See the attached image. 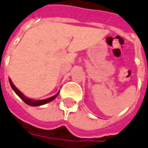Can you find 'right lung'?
I'll use <instances>...</instances> for the list:
<instances>
[{
    "label": "right lung",
    "instance_id": "obj_1",
    "mask_svg": "<svg viewBox=\"0 0 148 148\" xmlns=\"http://www.w3.org/2000/svg\"><path fill=\"white\" fill-rule=\"evenodd\" d=\"M10 81V86H11L12 89L14 90V91L16 93L17 95H18V97L19 98H21L22 99V100L25 103H27V105H30V106H34V107H36V106H40V105H43V104H45L47 103H49V102H51L52 100H53L58 95V94H59V92H58L57 95H55L54 96H53V97H50V98H49V99H43V100H32V99H27V97H25L24 95H23V94L21 92V91H19V90L17 89L16 87L14 86V85L13 84V82L11 81V80L10 79L9 80Z\"/></svg>",
    "mask_w": 148,
    "mask_h": 148
}]
</instances>
